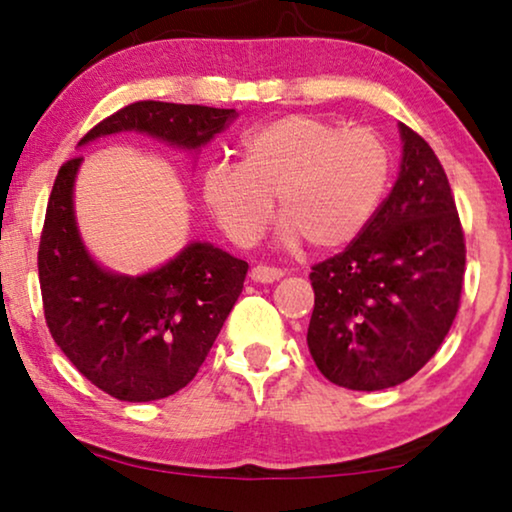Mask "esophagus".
<instances>
[{
    "mask_svg": "<svg viewBox=\"0 0 512 512\" xmlns=\"http://www.w3.org/2000/svg\"><path fill=\"white\" fill-rule=\"evenodd\" d=\"M282 277H284V272L279 268H270V265L258 263V265H254V268H251V279H254V282L272 284V282H277V279H282Z\"/></svg>",
    "mask_w": 512,
    "mask_h": 512,
    "instance_id": "esophagus-1",
    "label": "esophagus"
}]
</instances>
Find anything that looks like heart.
Returning <instances> with one entry per match:
<instances>
[{"mask_svg":"<svg viewBox=\"0 0 512 512\" xmlns=\"http://www.w3.org/2000/svg\"><path fill=\"white\" fill-rule=\"evenodd\" d=\"M391 179V149L370 128H342L314 114H286L249 130L242 163L216 160L202 174V200L230 240L254 244L272 219L282 240L340 249L380 209Z\"/></svg>","mask_w":512,"mask_h":512,"instance_id":"heart-1","label":"heart"}]
</instances>
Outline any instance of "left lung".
Instances as JSON below:
<instances>
[{"mask_svg": "<svg viewBox=\"0 0 512 512\" xmlns=\"http://www.w3.org/2000/svg\"><path fill=\"white\" fill-rule=\"evenodd\" d=\"M391 193L342 254L312 265L307 347L321 375L380 391L410 380L443 345L459 312L466 242L440 160L401 123Z\"/></svg>", "mask_w": 512, "mask_h": 512, "instance_id": "left-lung-1", "label": "left lung"}]
</instances>
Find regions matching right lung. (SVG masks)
I'll list each match as a JSON object with an SVG mask.
<instances>
[{
	"label": "right lung",
	"mask_w": 512,
	"mask_h": 512,
	"mask_svg": "<svg viewBox=\"0 0 512 512\" xmlns=\"http://www.w3.org/2000/svg\"><path fill=\"white\" fill-rule=\"evenodd\" d=\"M235 109L132 102L88 130L81 144L114 132H146L198 151L233 123ZM81 156L55 177L39 240V284L46 326L74 368L118 401L146 403L184 389L207 359L240 298L247 261L193 242L170 263L139 277L97 265L74 219V177Z\"/></svg>",
	"instance_id": "right-lung-1"
}]
</instances>
